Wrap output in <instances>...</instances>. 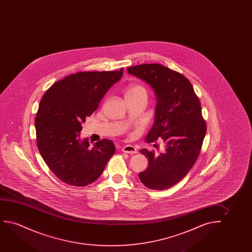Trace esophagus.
<instances>
[{"instance_id":"esophagus-1","label":"esophagus","mask_w":252,"mask_h":252,"mask_svg":"<svg viewBox=\"0 0 252 252\" xmlns=\"http://www.w3.org/2000/svg\"><path fill=\"white\" fill-rule=\"evenodd\" d=\"M122 152L128 153V154H136L137 153V149L135 148L133 145H126L122 148Z\"/></svg>"}]
</instances>
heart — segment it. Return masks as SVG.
Instances as JSON below:
<instances>
[{
  "label": "heart",
  "instance_id": "heart-1",
  "mask_svg": "<svg viewBox=\"0 0 252 252\" xmlns=\"http://www.w3.org/2000/svg\"><path fill=\"white\" fill-rule=\"evenodd\" d=\"M137 95H144L147 97V90L145 86L138 83H132L126 89L125 91V98L126 97L137 96Z\"/></svg>",
  "mask_w": 252,
  "mask_h": 252
}]
</instances>
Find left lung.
Listing matches in <instances>:
<instances>
[{
    "label": "left lung",
    "mask_w": 252,
    "mask_h": 252,
    "mask_svg": "<svg viewBox=\"0 0 252 252\" xmlns=\"http://www.w3.org/2000/svg\"><path fill=\"white\" fill-rule=\"evenodd\" d=\"M127 71L155 91V122L145 139L148 143L160 139L165 148L158 155L146 149L140 151L149 166L139 173V179L151 189H167L186 176L200 155L207 131L200 100L189 80L162 64L131 66Z\"/></svg>",
    "instance_id": "obj_1"
}]
</instances>
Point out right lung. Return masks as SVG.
I'll use <instances>...</instances> for the list:
<instances>
[{
	"instance_id": "right-lung-1",
	"label": "right lung",
	"mask_w": 252,
	"mask_h": 252,
	"mask_svg": "<svg viewBox=\"0 0 252 252\" xmlns=\"http://www.w3.org/2000/svg\"><path fill=\"white\" fill-rule=\"evenodd\" d=\"M123 69L71 74L52 84L42 97L35 118L38 151L49 169L68 185L94 183L115 152L109 139L90 146L88 138L82 141L79 135L85 119L121 79Z\"/></svg>"
}]
</instances>
